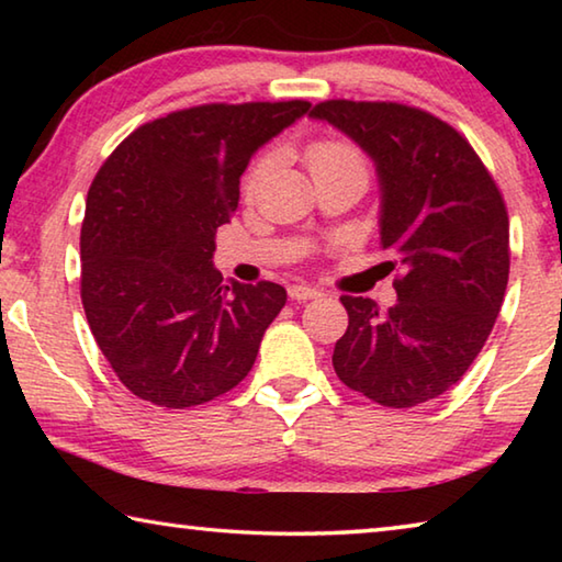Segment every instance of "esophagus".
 Here are the masks:
<instances>
[{"label":"esophagus","instance_id":"esophagus-1","mask_svg":"<svg viewBox=\"0 0 562 562\" xmlns=\"http://www.w3.org/2000/svg\"><path fill=\"white\" fill-rule=\"evenodd\" d=\"M290 297H292V300H297V302L317 300V297H322V290L312 288V284H304V282H300V284H290Z\"/></svg>","mask_w":562,"mask_h":562}]
</instances>
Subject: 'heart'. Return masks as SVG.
<instances>
[{"mask_svg": "<svg viewBox=\"0 0 562 562\" xmlns=\"http://www.w3.org/2000/svg\"><path fill=\"white\" fill-rule=\"evenodd\" d=\"M278 154L274 150H268L260 158H255V164L250 166L245 176V190L252 193L258 188L265 176L270 173L278 164ZM304 160H307V168L315 180L319 178H331V176H355L359 180H364L369 176V160L357 144L345 138H319L315 144L307 146V154H304Z\"/></svg>", "mask_w": 562, "mask_h": 562, "instance_id": "1", "label": "heart"}]
</instances>
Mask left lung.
I'll return each mask as SVG.
<instances>
[{
  "label": "left lung",
  "instance_id": "1",
  "mask_svg": "<svg viewBox=\"0 0 562 562\" xmlns=\"http://www.w3.org/2000/svg\"><path fill=\"white\" fill-rule=\"evenodd\" d=\"M310 116L374 160L379 235L404 270L386 312L341 294L349 327L331 364L349 389L382 406L431 402L469 372L501 312L510 268L501 190L469 140L422 109L335 99Z\"/></svg>",
  "mask_w": 562,
  "mask_h": 562
}]
</instances>
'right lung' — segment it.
Here are the masks:
<instances>
[{"label":"right lung","instance_id":"right-lung-1","mask_svg":"<svg viewBox=\"0 0 562 562\" xmlns=\"http://www.w3.org/2000/svg\"><path fill=\"white\" fill-rule=\"evenodd\" d=\"M307 101L205 103L136 128L93 178L81 225V302L91 335L138 398L188 408L250 372L288 292L223 282L215 233L240 176Z\"/></svg>","mask_w":562,"mask_h":562}]
</instances>
